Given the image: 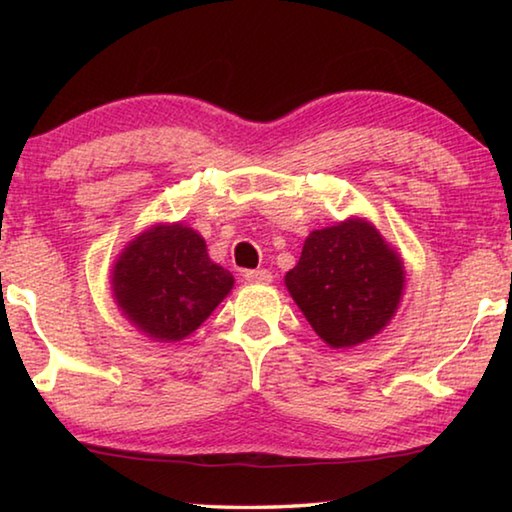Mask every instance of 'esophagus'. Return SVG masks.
<instances>
[{
    "mask_svg": "<svg viewBox=\"0 0 512 512\" xmlns=\"http://www.w3.org/2000/svg\"><path fill=\"white\" fill-rule=\"evenodd\" d=\"M244 277H246V282H250V284H268L273 280L271 271H266V268H259V271H246Z\"/></svg>",
    "mask_w": 512,
    "mask_h": 512,
    "instance_id": "obj_1",
    "label": "esophagus"
}]
</instances>
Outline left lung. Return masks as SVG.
<instances>
[{"label":"left lung","mask_w":512,"mask_h":512,"mask_svg":"<svg viewBox=\"0 0 512 512\" xmlns=\"http://www.w3.org/2000/svg\"><path fill=\"white\" fill-rule=\"evenodd\" d=\"M284 280L320 339L332 348H350L391 320L404 268L368 221L352 219L311 232Z\"/></svg>","instance_id":"8db88e82"}]
</instances>
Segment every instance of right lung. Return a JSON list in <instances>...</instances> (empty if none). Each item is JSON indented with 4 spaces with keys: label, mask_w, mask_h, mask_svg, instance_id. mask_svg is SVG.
Wrapping results in <instances>:
<instances>
[{
    "label": "right lung",
    "mask_w": 512,
    "mask_h": 512,
    "mask_svg": "<svg viewBox=\"0 0 512 512\" xmlns=\"http://www.w3.org/2000/svg\"><path fill=\"white\" fill-rule=\"evenodd\" d=\"M235 277L207 257L185 225H155L128 244L112 271L117 305L158 341H180L228 296Z\"/></svg>",
    "instance_id": "right-lung-1"
}]
</instances>
